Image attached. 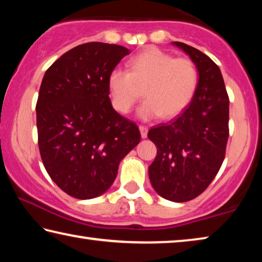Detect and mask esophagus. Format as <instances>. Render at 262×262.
<instances>
[{"instance_id":"esophagus-1","label":"esophagus","mask_w":262,"mask_h":262,"mask_svg":"<svg viewBox=\"0 0 262 262\" xmlns=\"http://www.w3.org/2000/svg\"><path fill=\"white\" fill-rule=\"evenodd\" d=\"M148 127L145 126H140V132H141V137L142 139H147L148 136Z\"/></svg>"}]
</instances>
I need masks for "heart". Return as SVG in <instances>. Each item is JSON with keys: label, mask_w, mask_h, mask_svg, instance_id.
I'll return each instance as SVG.
<instances>
[{"label": "heart", "mask_w": 262, "mask_h": 262, "mask_svg": "<svg viewBox=\"0 0 262 262\" xmlns=\"http://www.w3.org/2000/svg\"><path fill=\"white\" fill-rule=\"evenodd\" d=\"M129 70L115 67L108 75L107 85L113 107L122 114L130 112L144 89L147 100L140 106L143 120L162 115L171 119L188 107L199 86V70L187 57H173L156 47L133 56Z\"/></svg>", "instance_id": "obj_1"}]
</instances>
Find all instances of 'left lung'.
<instances>
[{
  "label": "left lung",
  "mask_w": 262,
  "mask_h": 262,
  "mask_svg": "<svg viewBox=\"0 0 262 262\" xmlns=\"http://www.w3.org/2000/svg\"><path fill=\"white\" fill-rule=\"evenodd\" d=\"M172 43L189 55L200 79L188 107L168 123L149 130L148 137L157 148L149 178L164 199L186 202L206 190L224 161L229 96L219 66L209 56L184 42Z\"/></svg>",
  "instance_id": "8db88e82"
}]
</instances>
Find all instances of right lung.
Segmentation results:
<instances>
[{
	"instance_id": "1",
	"label": "right lung",
	"mask_w": 262,
	"mask_h": 262,
	"mask_svg": "<svg viewBox=\"0 0 262 262\" xmlns=\"http://www.w3.org/2000/svg\"><path fill=\"white\" fill-rule=\"evenodd\" d=\"M129 53L113 43H83L42 78L35 105L39 151L51 179L70 196L105 193L141 140L136 123L119 114L108 97L111 70Z\"/></svg>"
}]
</instances>
